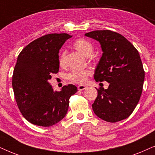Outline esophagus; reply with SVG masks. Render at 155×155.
Segmentation results:
<instances>
[{
	"instance_id": "esophagus-1",
	"label": "esophagus",
	"mask_w": 155,
	"mask_h": 155,
	"mask_svg": "<svg viewBox=\"0 0 155 155\" xmlns=\"http://www.w3.org/2000/svg\"><path fill=\"white\" fill-rule=\"evenodd\" d=\"M78 88V90L79 91H83L84 89H86V86H84V85H79L77 86Z\"/></svg>"
}]
</instances>
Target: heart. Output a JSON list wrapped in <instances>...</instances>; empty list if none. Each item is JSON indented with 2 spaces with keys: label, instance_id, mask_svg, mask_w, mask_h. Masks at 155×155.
I'll return each instance as SVG.
<instances>
[{
  "label": "heart",
  "instance_id": "heart-1",
  "mask_svg": "<svg viewBox=\"0 0 155 155\" xmlns=\"http://www.w3.org/2000/svg\"><path fill=\"white\" fill-rule=\"evenodd\" d=\"M74 47L78 51L84 55L89 56L93 52V45L88 40L84 39H79L74 43ZM59 63L60 66H63L64 63V54L62 53L59 57ZM91 74L88 70H73L68 74V79L74 83L84 84L86 81L88 76Z\"/></svg>",
  "mask_w": 155,
  "mask_h": 155
}]
</instances>
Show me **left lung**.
Listing matches in <instances>:
<instances>
[{
    "instance_id": "left-lung-1",
    "label": "left lung",
    "mask_w": 155,
    "mask_h": 155,
    "mask_svg": "<svg viewBox=\"0 0 155 155\" xmlns=\"http://www.w3.org/2000/svg\"><path fill=\"white\" fill-rule=\"evenodd\" d=\"M85 36L98 41L103 51L95 80L109 83L107 89H98L92 104L94 113L110 123L127 118L139 102L145 80L139 52L126 38L110 30L92 31Z\"/></svg>"
}]
</instances>
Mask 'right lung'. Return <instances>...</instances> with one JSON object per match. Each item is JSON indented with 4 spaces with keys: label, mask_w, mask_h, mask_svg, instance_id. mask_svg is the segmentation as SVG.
<instances>
[{
    "label": "right lung",
    "mask_w": 155,
    "mask_h": 155,
    "mask_svg": "<svg viewBox=\"0 0 155 155\" xmlns=\"http://www.w3.org/2000/svg\"><path fill=\"white\" fill-rule=\"evenodd\" d=\"M71 37L67 33L46 35L18 55L12 85L20 112L32 124L49 127L59 123L67 114L70 97L77 92L73 84L56 91L49 83L51 74L59 71V49Z\"/></svg>",
    "instance_id": "1"
}]
</instances>
